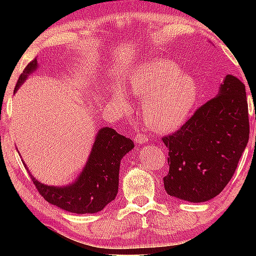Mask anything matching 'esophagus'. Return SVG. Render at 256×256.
Instances as JSON below:
<instances>
[{"label":"esophagus","mask_w":256,"mask_h":256,"mask_svg":"<svg viewBox=\"0 0 256 256\" xmlns=\"http://www.w3.org/2000/svg\"><path fill=\"white\" fill-rule=\"evenodd\" d=\"M134 140H135L136 143H138V144H142V143L148 141V135L144 134V132H136V134H135Z\"/></svg>","instance_id":"obj_1"}]
</instances>
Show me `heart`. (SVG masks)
Instances as JSON below:
<instances>
[{
  "instance_id": "1",
  "label": "heart",
  "mask_w": 256,
  "mask_h": 256,
  "mask_svg": "<svg viewBox=\"0 0 256 256\" xmlns=\"http://www.w3.org/2000/svg\"><path fill=\"white\" fill-rule=\"evenodd\" d=\"M127 88L142 99V114L152 130H176L188 120L198 99V85L172 62L152 59L138 66L128 76ZM114 100L122 108L130 106L128 93L121 87L114 90Z\"/></svg>"
}]
</instances>
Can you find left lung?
Returning <instances> with one entry per match:
<instances>
[{
    "instance_id": "8db88e82",
    "label": "left lung",
    "mask_w": 256,
    "mask_h": 256,
    "mask_svg": "<svg viewBox=\"0 0 256 256\" xmlns=\"http://www.w3.org/2000/svg\"><path fill=\"white\" fill-rule=\"evenodd\" d=\"M250 138L244 85L227 74L219 93L194 112L176 132L163 136L169 149L166 194L182 200L208 202L233 177Z\"/></svg>"
}]
</instances>
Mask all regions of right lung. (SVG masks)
Returning a JSON list of instances; mask_svg holds the SVG:
<instances>
[{"label": "right lung", "mask_w": 256, "mask_h": 256, "mask_svg": "<svg viewBox=\"0 0 256 256\" xmlns=\"http://www.w3.org/2000/svg\"><path fill=\"white\" fill-rule=\"evenodd\" d=\"M36 68L37 60L34 59L20 76L15 90ZM132 148L134 142L130 138L104 127L99 130L88 162L76 183L54 188L40 183L32 176L31 180L40 194L50 204L78 214L96 213L116 197L121 160Z\"/></svg>", "instance_id": "add662e5"}]
</instances>
